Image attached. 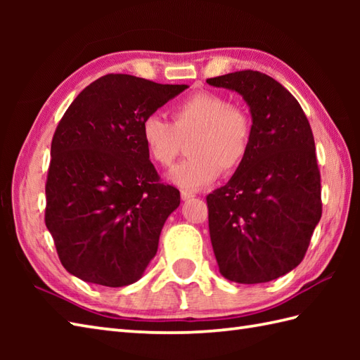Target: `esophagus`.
<instances>
[{"mask_svg": "<svg viewBox=\"0 0 360 360\" xmlns=\"http://www.w3.org/2000/svg\"><path fill=\"white\" fill-rule=\"evenodd\" d=\"M181 198H182V201L192 200V198H195V193L188 192V190H181Z\"/></svg>", "mask_w": 360, "mask_h": 360, "instance_id": "esophagus-1", "label": "esophagus"}]
</instances>
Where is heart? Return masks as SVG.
<instances>
[{
  "mask_svg": "<svg viewBox=\"0 0 360 360\" xmlns=\"http://www.w3.org/2000/svg\"><path fill=\"white\" fill-rule=\"evenodd\" d=\"M172 122L150 114L142 120L141 136L148 156L168 167L179 155L181 139L193 134L190 158L167 173L172 184L186 190H200L215 182L221 170L231 174L246 159L252 120L249 114L227 97L201 91L174 106Z\"/></svg>",
  "mask_w": 360,
  "mask_h": 360,
  "instance_id": "b5f03b06",
  "label": "heart"
}]
</instances>
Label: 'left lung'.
<instances>
[{
	"label": "left lung",
	"instance_id": "obj_1",
	"mask_svg": "<svg viewBox=\"0 0 360 360\" xmlns=\"http://www.w3.org/2000/svg\"><path fill=\"white\" fill-rule=\"evenodd\" d=\"M207 83L238 93L252 117L246 159L207 196L213 254L224 278L267 283L300 264L322 217L314 136L300 103L269 75L238 71Z\"/></svg>",
	"mask_w": 360,
	"mask_h": 360
}]
</instances>
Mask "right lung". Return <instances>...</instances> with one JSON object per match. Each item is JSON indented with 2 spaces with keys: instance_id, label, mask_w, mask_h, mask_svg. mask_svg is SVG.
<instances>
[{
  "instance_id": "1",
  "label": "right lung",
  "mask_w": 360,
  "mask_h": 360,
  "mask_svg": "<svg viewBox=\"0 0 360 360\" xmlns=\"http://www.w3.org/2000/svg\"><path fill=\"white\" fill-rule=\"evenodd\" d=\"M187 85L108 74L74 98L53 134L46 227L65 269L94 285L139 280L179 192L159 182L142 120Z\"/></svg>"
}]
</instances>
